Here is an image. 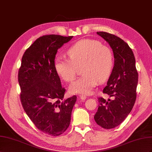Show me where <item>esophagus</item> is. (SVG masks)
Segmentation results:
<instances>
[{"instance_id": "obj_1", "label": "esophagus", "mask_w": 152, "mask_h": 152, "mask_svg": "<svg viewBox=\"0 0 152 152\" xmlns=\"http://www.w3.org/2000/svg\"><path fill=\"white\" fill-rule=\"evenodd\" d=\"M80 98L82 99V100H85L86 98V96L85 95H80Z\"/></svg>"}]
</instances>
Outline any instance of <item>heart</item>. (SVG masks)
<instances>
[{
    "mask_svg": "<svg viewBox=\"0 0 152 152\" xmlns=\"http://www.w3.org/2000/svg\"><path fill=\"white\" fill-rule=\"evenodd\" d=\"M69 58L57 57L54 67L57 75L66 82L76 77L77 67H81L84 75L69 86L73 94H86L101 82L110 77L113 67V56L109 48L95 40H81L67 51Z\"/></svg>",
    "mask_w": 152,
    "mask_h": 152,
    "instance_id": "obj_1",
    "label": "heart"
}]
</instances>
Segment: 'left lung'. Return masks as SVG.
Here are the masks:
<instances>
[{
    "mask_svg": "<svg viewBox=\"0 0 152 152\" xmlns=\"http://www.w3.org/2000/svg\"><path fill=\"white\" fill-rule=\"evenodd\" d=\"M113 52L114 67L103 90L113 97L106 101L99 97L98 110L94 115L96 123L102 128H115L123 122L131 113L136 99L138 73L136 60L131 48L122 39L105 32H97Z\"/></svg>",
    "mask_w": 152,
    "mask_h": 152,
    "instance_id": "obj_1",
    "label": "left lung"
}]
</instances>
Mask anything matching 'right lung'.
Returning <instances> with one entry per match:
<instances>
[{
  "label": "right lung",
  "mask_w": 152,
  "mask_h": 152,
  "mask_svg": "<svg viewBox=\"0 0 152 152\" xmlns=\"http://www.w3.org/2000/svg\"><path fill=\"white\" fill-rule=\"evenodd\" d=\"M73 36L40 37L25 51L18 72L21 104L41 131L53 136L63 134L71 122L76 96L64 99L65 90L54 62L58 49Z\"/></svg>",
  "instance_id": "right-lung-1"
}]
</instances>
